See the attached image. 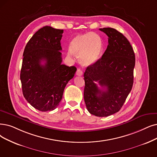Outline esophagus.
<instances>
[{
	"instance_id": "esophagus-1",
	"label": "esophagus",
	"mask_w": 157,
	"mask_h": 157,
	"mask_svg": "<svg viewBox=\"0 0 157 157\" xmlns=\"http://www.w3.org/2000/svg\"><path fill=\"white\" fill-rule=\"evenodd\" d=\"M76 75H77V76H82V75H83V72L82 70H80V69H78V70H77V72H76Z\"/></svg>"
}]
</instances>
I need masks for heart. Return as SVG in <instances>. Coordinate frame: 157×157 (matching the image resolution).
<instances>
[{
	"mask_svg": "<svg viewBox=\"0 0 157 157\" xmlns=\"http://www.w3.org/2000/svg\"><path fill=\"white\" fill-rule=\"evenodd\" d=\"M102 48L101 38L97 34L90 32L75 36L69 44V52L79 55V61L82 65L90 66L100 59Z\"/></svg>",
	"mask_w": 157,
	"mask_h": 157,
	"instance_id": "1",
	"label": "heart"
}]
</instances>
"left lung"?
<instances>
[{"mask_svg": "<svg viewBox=\"0 0 157 157\" xmlns=\"http://www.w3.org/2000/svg\"><path fill=\"white\" fill-rule=\"evenodd\" d=\"M108 36L102 57L87 66L84 77L87 109L97 117H108L121 109L132 89L135 56L128 40L117 29H99ZM102 86L99 89L94 83Z\"/></svg>", "mask_w": 157, "mask_h": 157, "instance_id": "left-lung-1", "label": "left lung"}]
</instances>
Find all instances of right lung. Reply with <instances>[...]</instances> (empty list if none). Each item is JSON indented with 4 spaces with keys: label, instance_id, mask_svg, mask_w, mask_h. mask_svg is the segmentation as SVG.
<instances>
[{
    "label": "right lung",
    "instance_id": "1",
    "mask_svg": "<svg viewBox=\"0 0 157 157\" xmlns=\"http://www.w3.org/2000/svg\"><path fill=\"white\" fill-rule=\"evenodd\" d=\"M63 32V29L43 27L29 39L24 51L21 70L23 95L41 111L57 107L66 84L77 71L76 67L62 64Z\"/></svg>",
    "mask_w": 157,
    "mask_h": 157
}]
</instances>
